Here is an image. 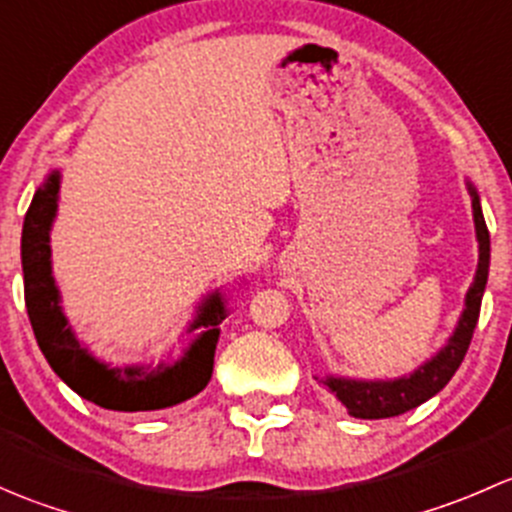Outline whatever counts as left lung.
<instances>
[{
    "label": "left lung",
    "mask_w": 512,
    "mask_h": 512,
    "mask_svg": "<svg viewBox=\"0 0 512 512\" xmlns=\"http://www.w3.org/2000/svg\"><path fill=\"white\" fill-rule=\"evenodd\" d=\"M473 198V220H476V235H478V270L476 280L466 294V309H463L458 327L453 337L448 339L446 347L441 349L431 361L418 366L414 374L401 376L394 381H354V379H337L329 376L322 384L329 386L334 396L347 406L349 416L354 418H391L401 416L406 411L416 409L423 401L436 396L443 386L451 381L461 366L463 356L471 347L473 332L480 317V302H483L485 282H488V267H490V235L488 225H485L483 210H480V200L473 185H468Z\"/></svg>",
    "instance_id": "obj_1"
}]
</instances>
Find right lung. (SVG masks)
<instances>
[{
  "label": "right lung",
  "mask_w": 512,
  "mask_h": 512,
  "mask_svg": "<svg viewBox=\"0 0 512 512\" xmlns=\"http://www.w3.org/2000/svg\"><path fill=\"white\" fill-rule=\"evenodd\" d=\"M59 173H51L46 183L34 193L22 230V270L24 302L32 322L36 344L66 386L81 399L111 411H156L180 404L200 394L213 376L218 324L225 319V302L220 292L210 294L200 307L198 317L188 332L203 329L188 347L183 359L175 364H160L146 371L143 366L111 369L91 356L76 342L59 307V289L51 277L49 230L56 215Z\"/></svg>",
  "instance_id": "add662e5"
}]
</instances>
